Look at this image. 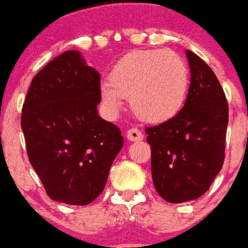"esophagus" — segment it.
Returning a JSON list of instances; mask_svg holds the SVG:
<instances>
[{
    "label": "esophagus",
    "mask_w": 248,
    "mask_h": 248,
    "mask_svg": "<svg viewBox=\"0 0 248 248\" xmlns=\"http://www.w3.org/2000/svg\"><path fill=\"white\" fill-rule=\"evenodd\" d=\"M126 139L129 141H141L144 139V136L141 133V131H139L137 128H131L126 131Z\"/></svg>",
    "instance_id": "obj_1"
}]
</instances>
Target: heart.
Masks as SVG:
<instances>
[{
    "mask_svg": "<svg viewBox=\"0 0 248 248\" xmlns=\"http://www.w3.org/2000/svg\"><path fill=\"white\" fill-rule=\"evenodd\" d=\"M189 72L182 56L171 49H145L128 53L113 65L108 82L100 85V99L111 112L129 98L137 117L148 123L171 120L184 107Z\"/></svg>",
    "mask_w": 248,
    "mask_h": 248,
    "instance_id": "1",
    "label": "heart"
}]
</instances>
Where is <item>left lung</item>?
<instances>
[{"instance_id": "left-lung-1", "label": "left lung", "mask_w": 248, "mask_h": 248, "mask_svg": "<svg viewBox=\"0 0 248 248\" xmlns=\"http://www.w3.org/2000/svg\"><path fill=\"white\" fill-rule=\"evenodd\" d=\"M191 69L188 95L178 115L148 126L152 148V178L166 202L196 200L209 189L225 159L229 122L222 86L205 61L187 51Z\"/></svg>"}]
</instances>
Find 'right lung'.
I'll return each instance as SVG.
<instances>
[{
	"mask_svg": "<svg viewBox=\"0 0 248 248\" xmlns=\"http://www.w3.org/2000/svg\"><path fill=\"white\" fill-rule=\"evenodd\" d=\"M99 103V73L78 51L61 53L32 78L20 125L30 163L55 202L87 205L103 192L124 139L98 115Z\"/></svg>",
	"mask_w": 248,
	"mask_h": 248,
	"instance_id": "add662e5",
	"label": "right lung"
}]
</instances>
